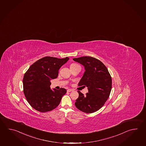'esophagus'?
<instances>
[{"label": "esophagus", "instance_id": "34e87169", "mask_svg": "<svg viewBox=\"0 0 146 146\" xmlns=\"http://www.w3.org/2000/svg\"><path fill=\"white\" fill-rule=\"evenodd\" d=\"M72 91H73V90L72 89H68L67 90L68 92H72Z\"/></svg>", "mask_w": 146, "mask_h": 146}]
</instances>
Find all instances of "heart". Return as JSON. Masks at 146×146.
I'll list each match as a JSON object with an SVG mask.
<instances>
[{
    "label": "heart",
    "mask_w": 146,
    "mask_h": 146,
    "mask_svg": "<svg viewBox=\"0 0 146 146\" xmlns=\"http://www.w3.org/2000/svg\"><path fill=\"white\" fill-rule=\"evenodd\" d=\"M75 65H77V64H74V63H73V64H71V66H75Z\"/></svg>",
    "instance_id": "1"
}]
</instances>
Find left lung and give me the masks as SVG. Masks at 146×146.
<instances>
[{"instance_id": "8db88e82", "label": "left lung", "mask_w": 146, "mask_h": 146, "mask_svg": "<svg viewBox=\"0 0 146 146\" xmlns=\"http://www.w3.org/2000/svg\"><path fill=\"white\" fill-rule=\"evenodd\" d=\"M73 60L83 65L85 70L78 86H86L88 90L86 95L78 91L79 97L75 106L85 113L95 112L109 98L112 88L111 75L104 64L95 58L85 56Z\"/></svg>"}]
</instances>
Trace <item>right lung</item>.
Returning <instances> with one entry per match:
<instances>
[{"label":"right lung","mask_w":146,"mask_h":146,"mask_svg":"<svg viewBox=\"0 0 146 146\" xmlns=\"http://www.w3.org/2000/svg\"><path fill=\"white\" fill-rule=\"evenodd\" d=\"M69 60L46 57L31 66L23 80V92L32 107L40 112L54 110L58 106L66 90L50 87V80L58 76L60 68Z\"/></svg>","instance_id":"right-lung-1"}]
</instances>
